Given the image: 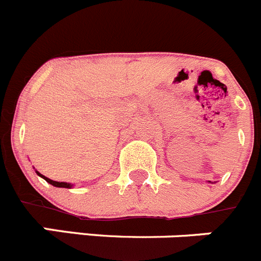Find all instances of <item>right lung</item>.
Returning <instances> with one entry per match:
<instances>
[{"label":"right lung","mask_w":261,"mask_h":261,"mask_svg":"<svg viewBox=\"0 0 261 261\" xmlns=\"http://www.w3.org/2000/svg\"><path fill=\"white\" fill-rule=\"evenodd\" d=\"M36 174H37L38 176L42 177V179H45L46 181L48 182V184H51V186H54V187H58V188H73V184H70V182H65V181H55V180H51V179H48V177H46L45 175L40 174V172H38L37 170H36Z\"/></svg>","instance_id":"1"}]
</instances>
